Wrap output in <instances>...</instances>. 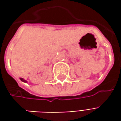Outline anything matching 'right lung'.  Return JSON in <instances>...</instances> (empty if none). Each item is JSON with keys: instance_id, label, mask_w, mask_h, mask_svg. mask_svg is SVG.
I'll return each mask as SVG.
<instances>
[{"instance_id": "obj_1", "label": "right lung", "mask_w": 121, "mask_h": 121, "mask_svg": "<svg viewBox=\"0 0 121 121\" xmlns=\"http://www.w3.org/2000/svg\"><path fill=\"white\" fill-rule=\"evenodd\" d=\"M20 79H21V80L22 82H26V83L27 82V81H26V80H24V79L22 78H21Z\"/></svg>"}]
</instances>
